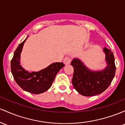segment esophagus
Returning <instances> with one entry per match:
<instances>
[{"instance_id": "obj_1", "label": "esophagus", "mask_w": 125, "mask_h": 125, "mask_svg": "<svg viewBox=\"0 0 125 125\" xmlns=\"http://www.w3.org/2000/svg\"><path fill=\"white\" fill-rule=\"evenodd\" d=\"M71 58L68 57H66L64 58L63 62H64V63L65 64V65H69L70 62H71Z\"/></svg>"}]
</instances>
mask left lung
<instances>
[{
  "mask_svg": "<svg viewBox=\"0 0 125 125\" xmlns=\"http://www.w3.org/2000/svg\"><path fill=\"white\" fill-rule=\"evenodd\" d=\"M107 66L101 71H91L79 59L71 62L74 68L72 83L80 94L92 96L103 93L107 89L115 75L116 66L113 52L107 48H103Z\"/></svg>",
  "mask_w": 125,
  "mask_h": 125,
  "instance_id": "1",
  "label": "left lung"
}]
</instances>
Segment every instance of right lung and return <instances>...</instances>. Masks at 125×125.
I'll use <instances>...</instances> for the list:
<instances>
[{
  "mask_svg": "<svg viewBox=\"0 0 125 125\" xmlns=\"http://www.w3.org/2000/svg\"><path fill=\"white\" fill-rule=\"evenodd\" d=\"M28 38V37H27ZM25 40L19 45L11 60V72L18 85L32 94L42 93L51 87L56 75L63 67L62 62H54L38 72L29 73L20 65L21 53Z\"/></svg>",
  "mask_w": 125,
  "mask_h": 125,
  "instance_id": "1",
  "label": "right lung"
}]
</instances>
